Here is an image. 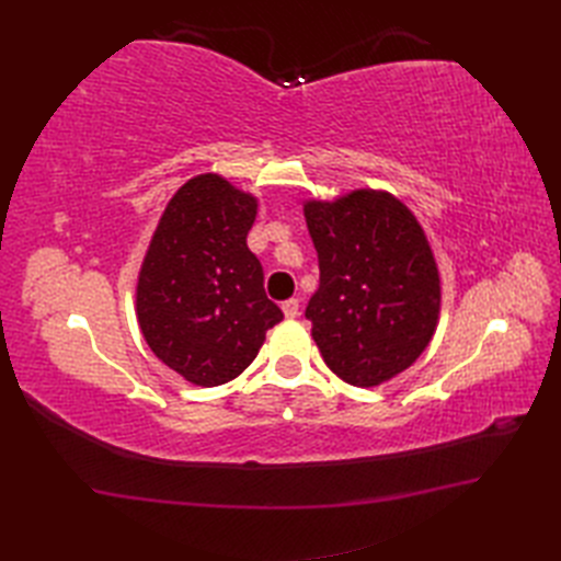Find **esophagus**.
<instances>
[{
  "instance_id": "1",
  "label": "esophagus",
  "mask_w": 561,
  "mask_h": 561,
  "mask_svg": "<svg viewBox=\"0 0 561 561\" xmlns=\"http://www.w3.org/2000/svg\"><path fill=\"white\" fill-rule=\"evenodd\" d=\"M283 313H285V318H297L299 316V299H287V301H283Z\"/></svg>"
}]
</instances>
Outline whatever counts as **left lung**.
<instances>
[{
    "mask_svg": "<svg viewBox=\"0 0 561 561\" xmlns=\"http://www.w3.org/2000/svg\"><path fill=\"white\" fill-rule=\"evenodd\" d=\"M320 285L307 307L322 360L339 379L371 388L426 351L439 318V271L426 233L400 198L355 190L307 201Z\"/></svg>",
    "mask_w": 561,
    "mask_h": 561,
    "instance_id": "left-lung-1",
    "label": "left lung"
}]
</instances>
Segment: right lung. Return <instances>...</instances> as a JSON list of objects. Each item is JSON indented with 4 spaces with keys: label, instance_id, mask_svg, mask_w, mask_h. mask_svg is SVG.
<instances>
[{
    "label": "right lung",
    "instance_id": "1",
    "mask_svg": "<svg viewBox=\"0 0 561 561\" xmlns=\"http://www.w3.org/2000/svg\"><path fill=\"white\" fill-rule=\"evenodd\" d=\"M257 198L222 175L186 180L159 219L135 287L157 358L194 386H222L257 358L283 311L245 239Z\"/></svg>",
    "mask_w": 561,
    "mask_h": 561
}]
</instances>
